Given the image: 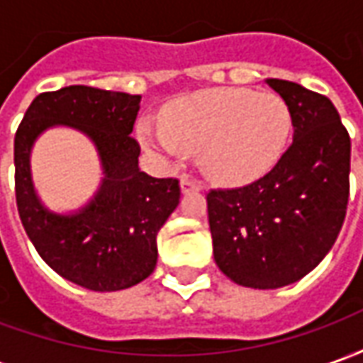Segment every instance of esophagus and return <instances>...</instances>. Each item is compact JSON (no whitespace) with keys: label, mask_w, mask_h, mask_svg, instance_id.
Returning a JSON list of instances; mask_svg holds the SVG:
<instances>
[{"label":"esophagus","mask_w":363,"mask_h":363,"mask_svg":"<svg viewBox=\"0 0 363 363\" xmlns=\"http://www.w3.org/2000/svg\"><path fill=\"white\" fill-rule=\"evenodd\" d=\"M198 190H202V184L196 181H192L189 177H182L181 179V192L182 194H186V192H198Z\"/></svg>","instance_id":"obj_1"}]
</instances>
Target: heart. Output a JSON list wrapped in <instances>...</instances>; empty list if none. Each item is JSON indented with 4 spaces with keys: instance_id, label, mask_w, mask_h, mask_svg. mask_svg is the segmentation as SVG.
Returning <instances> with one entry per match:
<instances>
[{
    "instance_id": "b5f03b06",
    "label": "heart",
    "mask_w": 363,
    "mask_h": 363,
    "mask_svg": "<svg viewBox=\"0 0 363 363\" xmlns=\"http://www.w3.org/2000/svg\"><path fill=\"white\" fill-rule=\"evenodd\" d=\"M291 128V112L280 95L218 87L173 101L163 122L142 118L135 135L143 150L165 161L184 151L200 153L212 181L239 186L280 163Z\"/></svg>"
}]
</instances>
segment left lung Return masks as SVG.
<instances>
[{
	"instance_id": "obj_1",
	"label": "left lung",
	"mask_w": 363,
	"mask_h": 363,
	"mask_svg": "<svg viewBox=\"0 0 363 363\" xmlns=\"http://www.w3.org/2000/svg\"><path fill=\"white\" fill-rule=\"evenodd\" d=\"M288 103L294 142L262 179L208 194L213 259L255 289L289 286L333 249L350 192V135L325 95L264 79Z\"/></svg>"
}]
</instances>
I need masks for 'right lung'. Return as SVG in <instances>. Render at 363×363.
Instances as JSON below:
<instances>
[{"mask_svg": "<svg viewBox=\"0 0 363 363\" xmlns=\"http://www.w3.org/2000/svg\"><path fill=\"white\" fill-rule=\"evenodd\" d=\"M140 95L85 85L43 93L15 134V194L23 228L48 267L93 291H118L145 280L157 264V233L179 206L174 179L140 171L132 138ZM52 127L85 135L101 163V182L79 208L58 213L43 204L32 181L35 140Z\"/></svg>", "mask_w": 363, "mask_h": 363, "instance_id": "1", "label": "right lung"}]
</instances>
